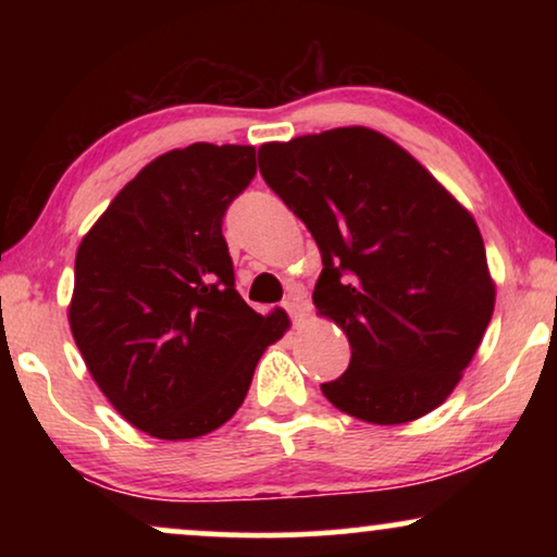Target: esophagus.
I'll return each instance as SVG.
<instances>
[{"instance_id":"34e87169","label":"esophagus","mask_w":557,"mask_h":557,"mask_svg":"<svg viewBox=\"0 0 557 557\" xmlns=\"http://www.w3.org/2000/svg\"><path fill=\"white\" fill-rule=\"evenodd\" d=\"M284 309H286V314L292 317V322H301L304 311H307V307H304V301H301L296 294H288V296H286Z\"/></svg>"}]
</instances>
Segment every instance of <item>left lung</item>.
<instances>
[{"instance_id":"8db88e82","label":"left lung","mask_w":557,"mask_h":557,"mask_svg":"<svg viewBox=\"0 0 557 557\" xmlns=\"http://www.w3.org/2000/svg\"><path fill=\"white\" fill-rule=\"evenodd\" d=\"M258 170L314 235V304L352 349L324 398L380 425L431 413L494 311L474 218L406 149L362 126L263 144Z\"/></svg>"}]
</instances>
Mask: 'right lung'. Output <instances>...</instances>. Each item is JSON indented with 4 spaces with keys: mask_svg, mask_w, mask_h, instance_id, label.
Returning <instances> with one entry per match:
<instances>
[{
    "mask_svg": "<svg viewBox=\"0 0 557 557\" xmlns=\"http://www.w3.org/2000/svg\"><path fill=\"white\" fill-rule=\"evenodd\" d=\"M253 177V147L166 151L113 197L75 256V345L111 406L154 438L220 429L286 330V314L261 317L235 292L223 238Z\"/></svg>",
    "mask_w": 557,
    "mask_h": 557,
    "instance_id": "1",
    "label": "right lung"
}]
</instances>
